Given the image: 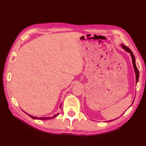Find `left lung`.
<instances>
[{
	"instance_id": "8db88e82",
	"label": "left lung",
	"mask_w": 146,
	"mask_h": 146,
	"mask_svg": "<svg viewBox=\"0 0 146 146\" xmlns=\"http://www.w3.org/2000/svg\"><path fill=\"white\" fill-rule=\"evenodd\" d=\"M121 46H122V48L124 49V50L126 52H129V53L131 54V58H132V61L133 67H134V72H135V82H136V84H137V83L138 82V80H139V70L137 69V66H136L135 59L134 55V54H133V52H132V51L127 47V46H125L124 44H121ZM133 102H132V104H133ZM110 120H108V122H110Z\"/></svg>"
}]
</instances>
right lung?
I'll return each mask as SVG.
<instances>
[{"label": "right lung", "instance_id": "right-lung-1", "mask_svg": "<svg viewBox=\"0 0 146 146\" xmlns=\"http://www.w3.org/2000/svg\"><path fill=\"white\" fill-rule=\"evenodd\" d=\"M61 104L60 105V108H61ZM24 112H25V111H24ZM27 115H28L29 116V117H31V118H33V119H38V120H50V119H54V117H57L58 115H59V113H57V114H56V115H54V116H52V117H50V116H49V117H34V116H32V115H29V114H28V113H27L26 112H25Z\"/></svg>", "mask_w": 146, "mask_h": 146}]
</instances>
